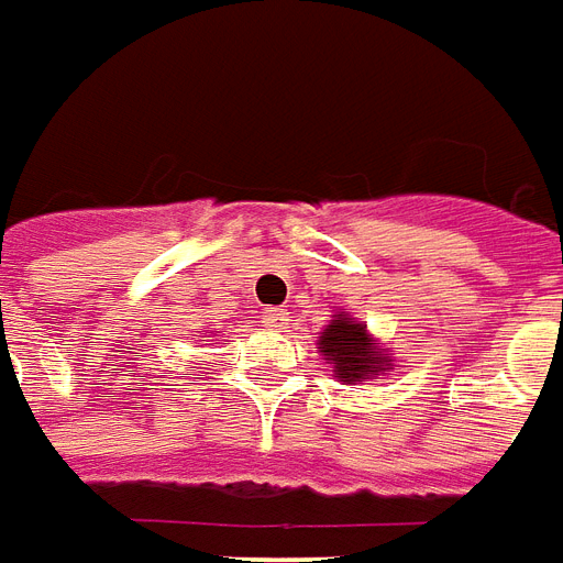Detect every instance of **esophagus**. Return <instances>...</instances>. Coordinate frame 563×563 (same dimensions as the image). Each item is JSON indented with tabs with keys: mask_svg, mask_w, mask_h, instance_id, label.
<instances>
[{
	"mask_svg": "<svg viewBox=\"0 0 563 563\" xmlns=\"http://www.w3.org/2000/svg\"><path fill=\"white\" fill-rule=\"evenodd\" d=\"M287 323H290V314H287L285 308H269V311L264 314V327L273 329V332L287 329Z\"/></svg>",
	"mask_w": 563,
	"mask_h": 563,
	"instance_id": "obj_1",
	"label": "esophagus"
}]
</instances>
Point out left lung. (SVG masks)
Here are the masks:
<instances>
[{
	"label": "left lung",
	"instance_id": "left-lung-1",
	"mask_svg": "<svg viewBox=\"0 0 563 563\" xmlns=\"http://www.w3.org/2000/svg\"><path fill=\"white\" fill-rule=\"evenodd\" d=\"M317 353L332 365L341 386H356L395 371V353L388 346H379L371 329L344 308L332 314L323 332H317Z\"/></svg>",
	"mask_w": 563,
	"mask_h": 563
}]
</instances>
